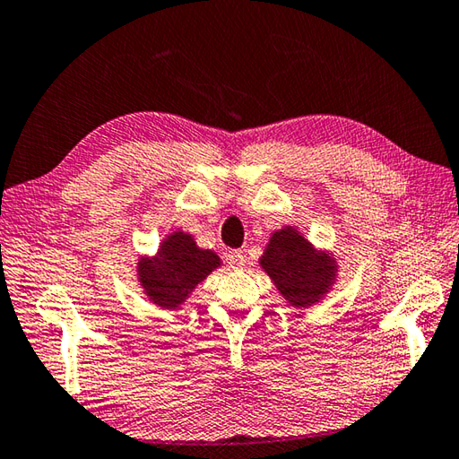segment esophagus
Here are the masks:
<instances>
[{"mask_svg": "<svg viewBox=\"0 0 459 459\" xmlns=\"http://www.w3.org/2000/svg\"><path fill=\"white\" fill-rule=\"evenodd\" d=\"M228 262H230L233 270H244V267H246V254L239 252V249H233V252L228 254Z\"/></svg>", "mask_w": 459, "mask_h": 459, "instance_id": "obj_1", "label": "esophagus"}]
</instances>
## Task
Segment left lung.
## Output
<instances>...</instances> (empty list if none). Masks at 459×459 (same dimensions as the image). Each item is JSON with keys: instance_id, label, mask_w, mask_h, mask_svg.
Here are the masks:
<instances>
[{"instance_id": "obj_1", "label": "left lung", "mask_w": 459, "mask_h": 459, "mask_svg": "<svg viewBox=\"0 0 459 459\" xmlns=\"http://www.w3.org/2000/svg\"><path fill=\"white\" fill-rule=\"evenodd\" d=\"M259 267L270 275L285 304L311 307L322 301L337 280V259L316 247L293 226L273 231L259 257Z\"/></svg>"}]
</instances>
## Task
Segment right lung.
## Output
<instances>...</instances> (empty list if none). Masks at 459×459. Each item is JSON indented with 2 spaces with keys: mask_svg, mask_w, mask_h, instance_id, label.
Masks as SVG:
<instances>
[{
  "mask_svg": "<svg viewBox=\"0 0 459 459\" xmlns=\"http://www.w3.org/2000/svg\"><path fill=\"white\" fill-rule=\"evenodd\" d=\"M221 265L212 249L197 247L192 233L176 230L160 241L153 255H140L135 273L155 307L179 309L207 275Z\"/></svg>",
  "mask_w": 459,
  "mask_h": 459,
  "instance_id": "add662e5",
  "label": "right lung"
}]
</instances>
